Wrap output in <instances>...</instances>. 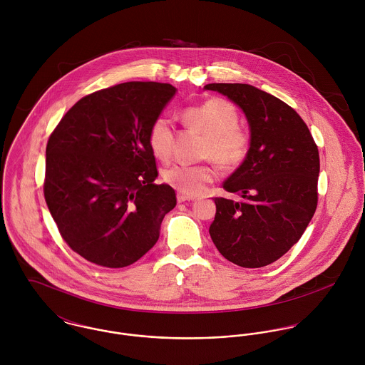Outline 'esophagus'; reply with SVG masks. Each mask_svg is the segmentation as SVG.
<instances>
[{"instance_id":"esophagus-1","label":"esophagus","mask_w":365,"mask_h":365,"mask_svg":"<svg viewBox=\"0 0 365 365\" xmlns=\"http://www.w3.org/2000/svg\"><path fill=\"white\" fill-rule=\"evenodd\" d=\"M195 198L194 197H188V195H184V194H178L177 195V201L178 202H185V201H194Z\"/></svg>"}]
</instances>
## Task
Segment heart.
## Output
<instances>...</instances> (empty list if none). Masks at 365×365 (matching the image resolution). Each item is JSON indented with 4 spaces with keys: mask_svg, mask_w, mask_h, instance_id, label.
Wrapping results in <instances>:
<instances>
[{
    "mask_svg": "<svg viewBox=\"0 0 365 365\" xmlns=\"http://www.w3.org/2000/svg\"><path fill=\"white\" fill-rule=\"evenodd\" d=\"M185 126L204 135L201 156L212 158L225 168L239 165L249 153L250 136L242 129L233 105L222 98H210L204 104L188 106L182 112ZM149 148L158 160H168L174 145V128L165 116L150 125ZM216 170L209 164H174L163 171L164 181L184 195L195 197L215 180Z\"/></svg>",
    "mask_w": 365,
    "mask_h": 365,
    "instance_id": "obj_1",
    "label": "heart"
}]
</instances>
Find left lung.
<instances>
[{
    "label": "left lung",
    "mask_w": 365,
    "mask_h": 365,
    "mask_svg": "<svg viewBox=\"0 0 365 365\" xmlns=\"http://www.w3.org/2000/svg\"><path fill=\"white\" fill-rule=\"evenodd\" d=\"M239 105L250 148L223 182L242 201L215 198L209 235L219 253L245 268L282 257L304 235L317 207L319 150L294 108L249 84H207Z\"/></svg>",
    "instance_id": "8db88e82"
}]
</instances>
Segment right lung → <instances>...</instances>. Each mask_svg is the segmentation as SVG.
<instances>
[{
    "instance_id": "1",
    "label": "right lung",
    "mask_w": 365,
    "mask_h": 365,
    "mask_svg": "<svg viewBox=\"0 0 365 365\" xmlns=\"http://www.w3.org/2000/svg\"><path fill=\"white\" fill-rule=\"evenodd\" d=\"M175 91L167 83L116 84L83 97L53 130L45 200L64 242L86 260L122 268L156 245L177 198L155 184L148 135Z\"/></svg>"
}]
</instances>
